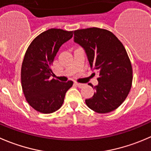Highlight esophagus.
<instances>
[{
    "label": "esophagus",
    "instance_id": "esophagus-1",
    "mask_svg": "<svg viewBox=\"0 0 151 151\" xmlns=\"http://www.w3.org/2000/svg\"><path fill=\"white\" fill-rule=\"evenodd\" d=\"M74 84H75L77 87L80 88H83L85 86H86V85L83 84V83H75Z\"/></svg>",
    "mask_w": 151,
    "mask_h": 151
}]
</instances>
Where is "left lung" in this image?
<instances>
[{"mask_svg":"<svg viewBox=\"0 0 151 151\" xmlns=\"http://www.w3.org/2000/svg\"><path fill=\"white\" fill-rule=\"evenodd\" d=\"M74 41L86 52L92 70L99 73L93 96L86 99L89 108L99 114L116 109L131 88L133 71L125 47L112 32L99 28L78 29Z\"/></svg>","mask_w":151,"mask_h":151,"instance_id":"obj_1","label":"left lung"}]
</instances>
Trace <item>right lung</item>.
<instances>
[{
  "label": "right lung",
  "mask_w": 151,
  "mask_h": 151,
  "mask_svg": "<svg viewBox=\"0 0 151 151\" xmlns=\"http://www.w3.org/2000/svg\"><path fill=\"white\" fill-rule=\"evenodd\" d=\"M73 37V32L51 29L34 39L28 48L21 67V84L28 103L36 111L51 114L63 103L73 82L52 79V65L63 43Z\"/></svg>",
  "instance_id": "1"
}]
</instances>
